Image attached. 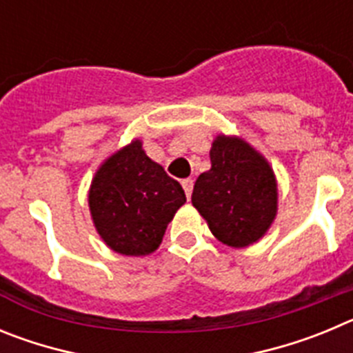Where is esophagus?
<instances>
[{"mask_svg": "<svg viewBox=\"0 0 353 353\" xmlns=\"http://www.w3.org/2000/svg\"><path fill=\"white\" fill-rule=\"evenodd\" d=\"M182 187H183V191H185L187 198H191L192 187H194V180H192V179H183L182 180Z\"/></svg>", "mask_w": 353, "mask_h": 353, "instance_id": "34e87169", "label": "esophagus"}]
</instances>
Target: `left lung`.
Listing matches in <instances>:
<instances>
[{
  "mask_svg": "<svg viewBox=\"0 0 353 353\" xmlns=\"http://www.w3.org/2000/svg\"><path fill=\"white\" fill-rule=\"evenodd\" d=\"M210 162V170L196 180L192 205L223 244L232 248L254 244L277 214L272 168L244 139L223 134L212 143Z\"/></svg>",
  "mask_w": 353,
  "mask_h": 353,
  "instance_id": "left-lung-1",
  "label": "left lung"
}]
</instances>
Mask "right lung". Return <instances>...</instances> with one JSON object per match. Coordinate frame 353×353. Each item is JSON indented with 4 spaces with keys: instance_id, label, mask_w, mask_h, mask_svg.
Returning a JSON list of instances; mask_svg holds the SVG:
<instances>
[{
    "instance_id": "add662e5",
    "label": "right lung",
    "mask_w": 353,
    "mask_h": 353,
    "mask_svg": "<svg viewBox=\"0 0 353 353\" xmlns=\"http://www.w3.org/2000/svg\"><path fill=\"white\" fill-rule=\"evenodd\" d=\"M183 203L182 185L145 154L139 139L102 162L88 194L97 232L125 256L154 252Z\"/></svg>"
}]
</instances>
